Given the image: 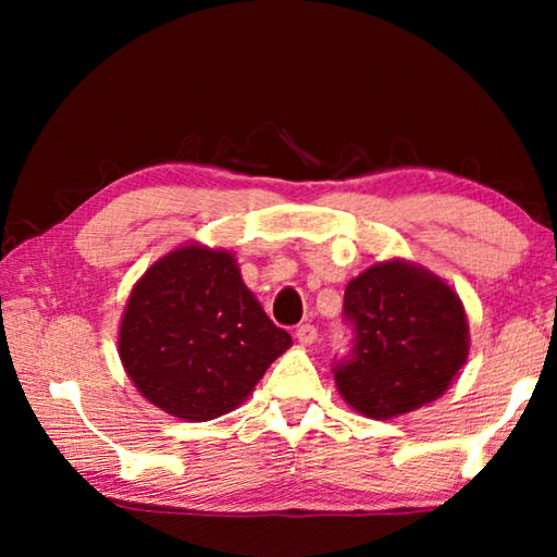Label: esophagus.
<instances>
[{"label":"esophagus","instance_id":"34e87169","mask_svg":"<svg viewBox=\"0 0 557 557\" xmlns=\"http://www.w3.org/2000/svg\"><path fill=\"white\" fill-rule=\"evenodd\" d=\"M297 342L301 344V346H312L314 342H317V329L312 326V324H301L299 329H297Z\"/></svg>","mask_w":557,"mask_h":557}]
</instances>
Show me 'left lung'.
I'll return each instance as SVG.
<instances>
[{"label":"left lung","mask_w":557,"mask_h":557,"mask_svg":"<svg viewBox=\"0 0 557 557\" xmlns=\"http://www.w3.org/2000/svg\"><path fill=\"white\" fill-rule=\"evenodd\" d=\"M354 348L334 369L356 412L391 420L442 398L467 363L465 305L445 280L410 260H381L344 292Z\"/></svg>","instance_id":"left-lung-1"}]
</instances>
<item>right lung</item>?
I'll list each match as a JSON object with an SVG mask.
<instances>
[{
	"label": "right lung",
	"instance_id": "add662e5",
	"mask_svg": "<svg viewBox=\"0 0 557 557\" xmlns=\"http://www.w3.org/2000/svg\"><path fill=\"white\" fill-rule=\"evenodd\" d=\"M289 346L245 287L233 252L201 243L169 250L135 282L117 332L127 379L186 422L238 408Z\"/></svg>",
	"mask_w": 557,
	"mask_h": 557
}]
</instances>
